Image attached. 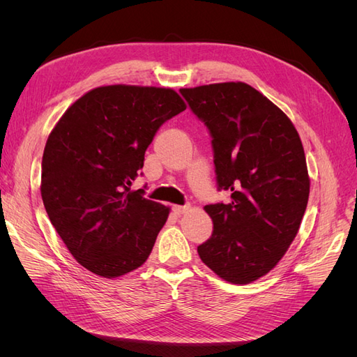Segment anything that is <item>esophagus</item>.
<instances>
[{"label":"esophagus","instance_id":"1","mask_svg":"<svg viewBox=\"0 0 357 357\" xmlns=\"http://www.w3.org/2000/svg\"><path fill=\"white\" fill-rule=\"evenodd\" d=\"M186 210H188L186 205H174V207H172V213L177 214V215L183 214V213H185Z\"/></svg>","mask_w":357,"mask_h":357}]
</instances>
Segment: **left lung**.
<instances>
[{
    "mask_svg": "<svg viewBox=\"0 0 357 357\" xmlns=\"http://www.w3.org/2000/svg\"><path fill=\"white\" fill-rule=\"evenodd\" d=\"M208 128L218 189L228 204L205 205L213 234L201 261L225 282L264 277L295 240L310 195L304 147L290 119L243 82L180 89Z\"/></svg>",
    "mask_w": 357,
    "mask_h": 357,
    "instance_id": "obj_1",
    "label": "left lung"
}]
</instances>
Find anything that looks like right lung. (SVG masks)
<instances>
[{"label":"right lung","mask_w":357,"mask_h":357,"mask_svg":"<svg viewBox=\"0 0 357 357\" xmlns=\"http://www.w3.org/2000/svg\"><path fill=\"white\" fill-rule=\"evenodd\" d=\"M183 110L172 89L101 86L75 101L50 132L43 204L70 253L91 273L116 278L147 261L169 208L131 186L158 129Z\"/></svg>","instance_id":"right-lung-1"}]
</instances>
